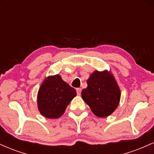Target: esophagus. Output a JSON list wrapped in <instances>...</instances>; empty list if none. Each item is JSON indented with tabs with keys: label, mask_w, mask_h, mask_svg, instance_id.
Masks as SVG:
<instances>
[{
	"label": "esophagus",
	"mask_w": 154,
	"mask_h": 154,
	"mask_svg": "<svg viewBox=\"0 0 154 154\" xmlns=\"http://www.w3.org/2000/svg\"><path fill=\"white\" fill-rule=\"evenodd\" d=\"M81 92H82V89L81 88H77V95H80Z\"/></svg>",
	"instance_id": "obj_1"
}]
</instances>
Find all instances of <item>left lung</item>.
<instances>
[{
    "label": "left lung",
    "instance_id": "obj_1",
    "mask_svg": "<svg viewBox=\"0 0 154 154\" xmlns=\"http://www.w3.org/2000/svg\"><path fill=\"white\" fill-rule=\"evenodd\" d=\"M88 88L82 91V98L98 117L112 114L118 106L120 90L114 77L106 71L93 72L87 81Z\"/></svg>",
    "mask_w": 154,
    "mask_h": 154
}]
</instances>
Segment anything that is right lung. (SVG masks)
I'll use <instances>...</instances> for the list:
<instances>
[{
    "label": "right lung",
    "instance_id": "obj_1",
    "mask_svg": "<svg viewBox=\"0 0 154 154\" xmlns=\"http://www.w3.org/2000/svg\"><path fill=\"white\" fill-rule=\"evenodd\" d=\"M76 95L75 88L64 82L60 75L48 77L44 80L38 91L39 111L45 117L59 118Z\"/></svg>",
    "mask_w": 154,
    "mask_h": 154
}]
</instances>
